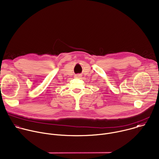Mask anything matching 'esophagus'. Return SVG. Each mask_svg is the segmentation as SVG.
<instances>
[{
  "mask_svg": "<svg viewBox=\"0 0 159 159\" xmlns=\"http://www.w3.org/2000/svg\"><path fill=\"white\" fill-rule=\"evenodd\" d=\"M75 77H77V78H79V77H81V75H80V74H77V75H75Z\"/></svg>",
  "mask_w": 159,
  "mask_h": 159,
  "instance_id": "1",
  "label": "esophagus"
}]
</instances>
